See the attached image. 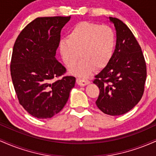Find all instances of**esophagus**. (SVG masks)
<instances>
[{
  "instance_id": "obj_1",
  "label": "esophagus",
  "mask_w": 156,
  "mask_h": 156,
  "mask_svg": "<svg viewBox=\"0 0 156 156\" xmlns=\"http://www.w3.org/2000/svg\"><path fill=\"white\" fill-rule=\"evenodd\" d=\"M76 83L79 86H80V87H83V86L90 83V80L87 79H82V78H77Z\"/></svg>"
}]
</instances>
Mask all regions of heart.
Returning a JSON list of instances; mask_svg holds the SVG:
<instances>
[{
    "label": "heart",
    "mask_w": 156,
    "mask_h": 156,
    "mask_svg": "<svg viewBox=\"0 0 156 156\" xmlns=\"http://www.w3.org/2000/svg\"><path fill=\"white\" fill-rule=\"evenodd\" d=\"M116 34L112 27L83 21L75 25L58 44L60 54L68 68L76 65L79 57L82 59L72 72L87 77L95 69L108 65L114 55Z\"/></svg>",
    "instance_id": "obj_1"
}]
</instances>
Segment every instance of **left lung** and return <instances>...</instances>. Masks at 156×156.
I'll return each mask as SVG.
<instances>
[{
    "label": "left lung",
    "mask_w": 156,
    "mask_h": 156,
    "mask_svg": "<svg viewBox=\"0 0 156 156\" xmlns=\"http://www.w3.org/2000/svg\"><path fill=\"white\" fill-rule=\"evenodd\" d=\"M117 31L112 60L93 83L100 89L96 105L104 114L118 116L139 103L144 91L146 62L141 48L130 28L120 20L109 17Z\"/></svg>",
    "instance_id": "left-lung-1"
}]
</instances>
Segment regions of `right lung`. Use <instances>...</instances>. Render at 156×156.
<instances>
[{
	"instance_id": "1",
	"label": "right lung",
	"mask_w": 156,
	"mask_h": 156,
	"mask_svg": "<svg viewBox=\"0 0 156 156\" xmlns=\"http://www.w3.org/2000/svg\"><path fill=\"white\" fill-rule=\"evenodd\" d=\"M69 20L70 16L37 17L23 28L14 44L10 72L17 99L39 119L60 112L76 83L75 77L64 76L67 69L55 57L62 28Z\"/></svg>"
}]
</instances>
